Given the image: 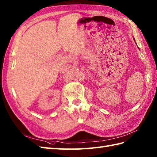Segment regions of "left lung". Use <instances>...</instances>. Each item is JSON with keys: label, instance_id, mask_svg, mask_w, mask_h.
<instances>
[{"label": "left lung", "instance_id": "1", "mask_svg": "<svg viewBox=\"0 0 157 157\" xmlns=\"http://www.w3.org/2000/svg\"><path fill=\"white\" fill-rule=\"evenodd\" d=\"M133 40H134L135 41V39H134V37H133Z\"/></svg>", "mask_w": 157, "mask_h": 157}]
</instances>
